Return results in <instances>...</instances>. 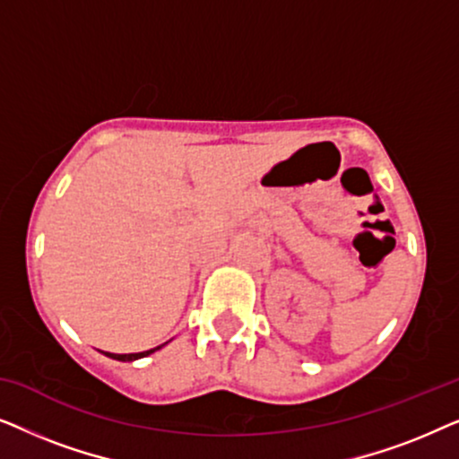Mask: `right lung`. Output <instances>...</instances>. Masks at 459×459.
I'll return each mask as SVG.
<instances>
[{
	"instance_id": "add662e5",
	"label": "right lung",
	"mask_w": 459,
	"mask_h": 459,
	"mask_svg": "<svg viewBox=\"0 0 459 459\" xmlns=\"http://www.w3.org/2000/svg\"><path fill=\"white\" fill-rule=\"evenodd\" d=\"M167 344V342H165ZM165 344H160V347H154V349H150V351H143V353H125V355H118V353H102L106 355V357H112V359H117V361H135V359H142V357H146V355H150V353H154V351H159V349H162L165 347Z\"/></svg>"
}]
</instances>
